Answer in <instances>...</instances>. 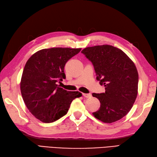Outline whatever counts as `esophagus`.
Returning a JSON list of instances; mask_svg holds the SVG:
<instances>
[{
    "label": "esophagus",
    "instance_id": "1",
    "mask_svg": "<svg viewBox=\"0 0 157 157\" xmlns=\"http://www.w3.org/2000/svg\"><path fill=\"white\" fill-rule=\"evenodd\" d=\"M83 97H85V98H90L91 97V94H86V93H82Z\"/></svg>",
    "mask_w": 157,
    "mask_h": 157
}]
</instances>
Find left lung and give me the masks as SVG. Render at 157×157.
<instances>
[{
  "mask_svg": "<svg viewBox=\"0 0 157 157\" xmlns=\"http://www.w3.org/2000/svg\"><path fill=\"white\" fill-rule=\"evenodd\" d=\"M81 52L93 63L97 80L105 87V93L93 94L101 103L94 117L106 123L121 119L132 109L138 93L135 63L123 51L110 45L86 47Z\"/></svg>",
  "mask_w": 157,
  "mask_h": 157,
  "instance_id": "1",
  "label": "left lung"
}]
</instances>
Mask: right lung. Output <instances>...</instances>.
Returning <instances> with one entry per match:
<instances>
[{
  "instance_id": "right-lung-1",
  "label": "right lung",
  "mask_w": 157,
  "mask_h": 157,
  "mask_svg": "<svg viewBox=\"0 0 157 157\" xmlns=\"http://www.w3.org/2000/svg\"><path fill=\"white\" fill-rule=\"evenodd\" d=\"M81 51L44 48L26 62L21 81V94L29 111L43 123H52L65 115L72 101L82 96L78 91H67L57 85L66 78L64 68L67 61Z\"/></svg>"
}]
</instances>
